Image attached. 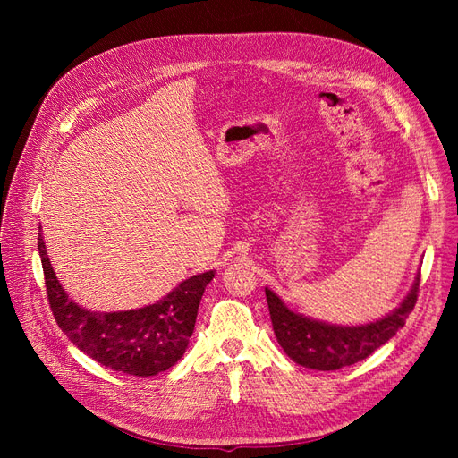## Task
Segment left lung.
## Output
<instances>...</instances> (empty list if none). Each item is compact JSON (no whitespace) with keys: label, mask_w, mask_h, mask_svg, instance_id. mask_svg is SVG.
Instances as JSON below:
<instances>
[{"label":"left lung","mask_w":458,"mask_h":458,"mask_svg":"<svg viewBox=\"0 0 458 458\" xmlns=\"http://www.w3.org/2000/svg\"><path fill=\"white\" fill-rule=\"evenodd\" d=\"M420 275L412 283L411 293L390 315L378 321L357 327H340L315 321L288 310L273 290L266 288L267 306L276 342L284 353L301 367L317 370H338L363 361L380 345L403 328L419 296Z\"/></svg>","instance_id":"left-lung-1"}]
</instances>
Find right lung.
Here are the masks:
<instances>
[{
	"label": "right lung",
	"mask_w": 458,
	"mask_h": 458,
	"mask_svg": "<svg viewBox=\"0 0 458 458\" xmlns=\"http://www.w3.org/2000/svg\"><path fill=\"white\" fill-rule=\"evenodd\" d=\"M38 250L55 321L78 350L97 363L133 377H155L183 357L204 288L214 279V271L191 276L150 306L97 313L68 298L51 267L41 233H38Z\"/></svg>",
	"instance_id": "1"
}]
</instances>
